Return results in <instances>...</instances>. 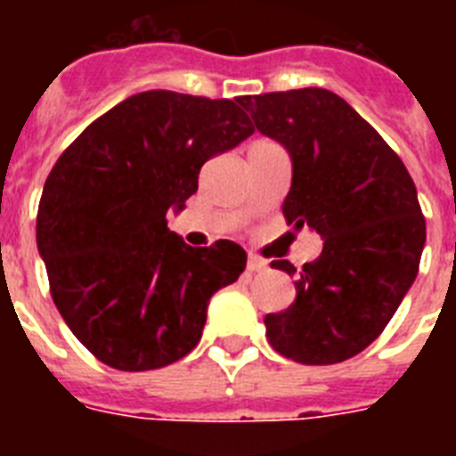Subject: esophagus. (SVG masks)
<instances>
[{"label":"esophagus","mask_w":456,"mask_h":456,"mask_svg":"<svg viewBox=\"0 0 456 456\" xmlns=\"http://www.w3.org/2000/svg\"><path fill=\"white\" fill-rule=\"evenodd\" d=\"M248 270L250 272H265V270H267V260L250 253V256H248Z\"/></svg>","instance_id":"34e87169"}]
</instances>
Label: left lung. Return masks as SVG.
<instances>
[{
	"label": "left lung",
	"instance_id": "left-lung-1",
	"mask_svg": "<svg viewBox=\"0 0 456 456\" xmlns=\"http://www.w3.org/2000/svg\"><path fill=\"white\" fill-rule=\"evenodd\" d=\"M257 132L291 156L284 215L324 241L296 277V303L267 314V338L300 364H336L386 329L414 284L426 243L417 186L397 153L329 89L243 96ZM274 270L296 274L289 260Z\"/></svg>",
	"mask_w": 456,
	"mask_h": 456
}]
</instances>
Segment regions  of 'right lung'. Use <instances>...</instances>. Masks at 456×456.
Segmentation results:
<instances>
[{
    "mask_svg": "<svg viewBox=\"0 0 456 456\" xmlns=\"http://www.w3.org/2000/svg\"><path fill=\"white\" fill-rule=\"evenodd\" d=\"M243 96L142 92L96 118L45 182L37 250L75 338L120 371L199 346L208 303L246 270L234 241L191 248L167 229L206 160L253 134Z\"/></svg>",
    "mask_w": 456,
    "mask_h": 456,
    "instance_id": "1",
    "label": "right lung"
}]
</instances>
